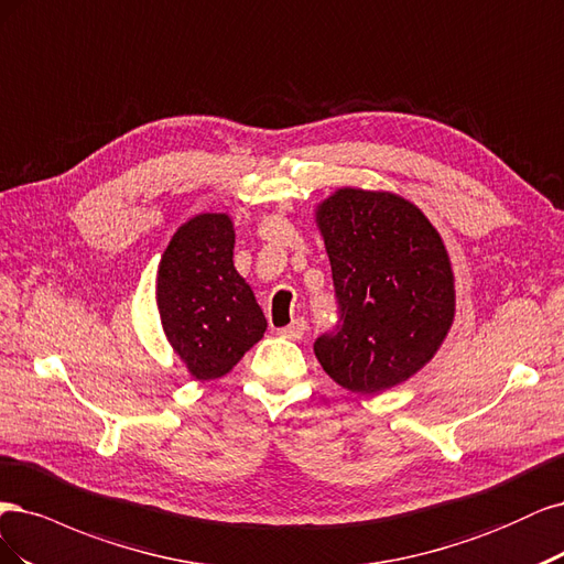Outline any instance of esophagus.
I'll return each instance as SVG.
<instances>
[{
	"label": "esophagus",
	"mask_w": 564,
	"mask_h": 564,
	"mask_svg": "<svg viewBox=\"0 0 564 564\" xmlns=\"http://www.w3.org/2000/svg\"><path fill=\"white\" fill-rule=\"evenodd\" d=\"M304 330H306V321L304 318H295L293 323L285 325V328H281L279 335L285 337V339H302Z\"/></svg>",
	"instance_id": "1"
}]
</instances>
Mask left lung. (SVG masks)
Here are the masks:
<instances>
[{"label":"left lung","mask_w":564,"mask_h":564,"mask_svg":"<svg viewBox=\"0 0 564 564\" xmlns=\"http://www.w3.org/2000/svg\"><path fill=\"white\" fill-rule=\"evenodd\" d=\"M316 220L325 239L337 321L314 354L339 387L379 393L438 351L454 318V281L438 231L387 192L339 189Z\"/></svg>","instance_id":"1"}]
</instances>
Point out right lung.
I'll use <instances>...</instances> for the list:
<instances>
[{
	"instance_id": "add662e5",
	"label": "right lung",
	"mask_w": 564,
	"mask_h": 564,
	"mask_svg": "<svg viewBox=\"0 0 564 564\" xmlns=\"http://www.w3.org/2000/svg\"><path fill=\"white\" fill-rule=\"evenodd\" d=\"M231 258V220L204 213L175 231L159 264L163 333L196 379L227 375L267 330L262 308Z\"/></svg>"
}]
</instances>
